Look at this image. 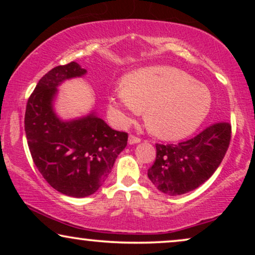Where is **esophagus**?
Instances as JSON below:
<instances>
[{
    "label": "esophagus",
    "instance_id": "esophagus-1",
    "mask_svg": "<svg viewBox=\"0 0 255 255\" xmlns=\"http://www.w3.org/2000/svg\"><path fill=\"white\" fill-rule=\"evenodd\" d=\"M141 139L139 137H135L133 134H130L128 135V144L130 145H133V144H138V142H140Z\"/></svg>",
    "mask_w": 255,
    "mask_h": 255
}]
</instances>
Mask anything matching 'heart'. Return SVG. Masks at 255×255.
<instances>
[{
  "instance_id": "obj_1",
  "label": "heart",
  "mask_w": 255,
  "mask_h": 255,
  "mask_svg": "<svg viewBox=\"0 0 255 255\" xmlns=\"http://www.w3.org/2000/svg\"><path fill=\"white\" fill-rule=\"evenodd\" d=\"M211 104L208 87L169 66H152L131 73L109 97L111 114L124 124L147 108L149 131L163 139L193 133L208 116Z\"/></svg>"
}]
</instances>
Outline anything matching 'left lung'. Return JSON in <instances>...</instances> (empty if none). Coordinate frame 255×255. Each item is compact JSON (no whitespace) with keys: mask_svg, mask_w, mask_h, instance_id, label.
Segmentation results:
<instances>
[{"mask_svg":"<svg viewBox=\"0 0 255 255\" xmlns=\"http://www.w3.org/2000/svg\"><path fill=\"white\" fill-rule=\"evenodd\" d=\"M231 140V124L219 122L179 144H155L156 158L147 176L156 189L177 196L196 189L221 165Z\"/></svg>","mask_w":255,"mask_h":255,"instance_id":"obj_1","label":"left lung"}]
</instances>
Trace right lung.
I'll return each mask as SVG.
<instances>
[{"instance_id": "obj_1", "label": "right lung", "mask_w": 255, "mask_h": 255, "mask_svg": "<svg viewBox=\"0 0 255 255\" xmlns=\"http://www.w3.org/2000/svg\"><path fill=\"white\" fill-rule=\"evenodd\" d=\"M86 73L75 61L52 68L27 100L24 118L34 165L52 188L72 197L99 190L128 144L127 132L113 130L94 113L71 121L55 114L58 86Z\"/></svg>"}]
</instances>
